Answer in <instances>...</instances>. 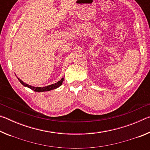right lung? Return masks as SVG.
Here are the masks:
<instances>
[{"label": "right lung", "instance_id": "1", "mask_svg": "<svg viewBox=\"0 0 150 150\" xmlns=\"http://www.w3.org/2000/svg\"><path fill=\"white\" fill-rule=\"evenodd\" d=\"M18 79L19 80L20 83L23 85L24 87H28L30 88H31L32 90L35 91V92H44V91H49L53 90V89H55V88H57L59 87H60V86L62 85L63 81V80H64V77H63L60 81H59L57 83H54V84L48 85V86H46V87H32V86H31V85H29L26 84V83H24L23 81H22L21 79H20L19 78H18Z\"/></svg>", "mask_w": 150, "mask_h": 150}]
</instances>
